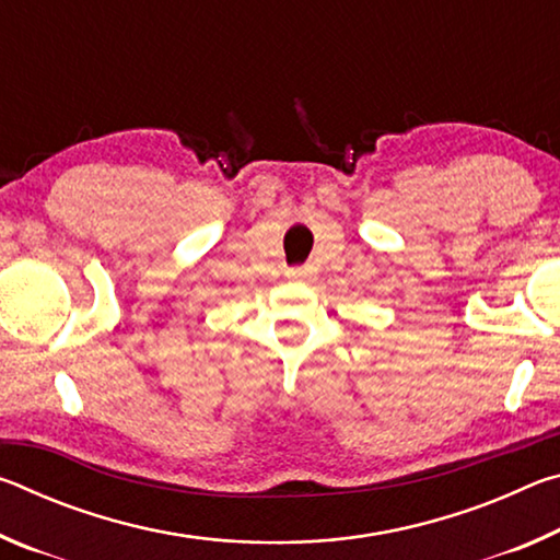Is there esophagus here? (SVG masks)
Here are the masks:
<instances>
[{
  "instance_id": "esophagus-1",
  "label": "esophagus",
  "mask_w": 560,
  "mask_h": 560,
  "mask_svg": "<svg viewBox=\"0 0 560 560\" xmlns=\"http://www.w3.org/2000/svg\"><path fill=\"white\" fill-rule=\"evenodd\" d=\"M314 273H316L314 267H291V269H287V277L291 281H308L311 277H314Z\"/></svg>"
}]
</instances>
